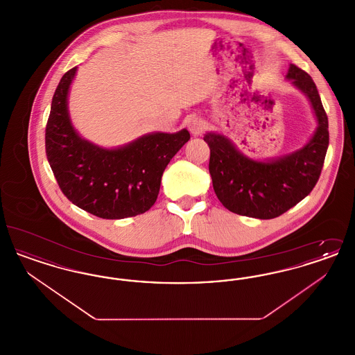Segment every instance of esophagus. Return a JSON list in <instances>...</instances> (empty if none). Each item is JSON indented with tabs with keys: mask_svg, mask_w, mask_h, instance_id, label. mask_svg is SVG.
<instances>
[{
	"mask_svg": "<svg viewBox=\"0 0 355 355\" xmlns=\"http://www.w3.org/2000/svg\"><path fill=\"white\" fill-rule=\"evenodd\" d=\"M187 129L193 135H201L205 132V121L198 117H191L187 121Z\"/></svg>",
	"mask_w": 355,
	"mask_h": 355,
	"instance_id": "esophagus-1",
	"label": "esophagus"
}]
</instances>
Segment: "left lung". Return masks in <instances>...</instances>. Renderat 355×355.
Masks as SVG:
<instances>
[{"label": "left lung", "instance_id": "1", "mask_svg": "<svg viewBox=\"0 0 355 355\" xmlns=\"http://www.w3.org/2000/svg\"><path fill=\"white\" fill-rule=\"evenodd\" d=\"M286 80L310 102L317 129L304 146L270 159H253L236 149L226 135L209 132L203 139L210 148L209 171L220 203L230 211L271 220L310 194L321 175L329 146V121L311 77L290 65Z\"/></svg>", "mask_w": 355, "mask_h": 355}]
</instances>
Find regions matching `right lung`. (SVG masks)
Here are the masks:
<instances>
[{
	"label": "right lung",
	"mask_w": 355,
	"mask_h": 355,
	"mask_svg": "<svg viewBox=\"0 0 355 355\" xmlns=\"http://www.w3.org/2000/svg\"><path fill=\"white\" fill-rule=\"evenodd\" d=\"M77 67L57 86L46 123V157L69 201L105 220L135 217L152 207L170 159L190 139L186 129L154 132L113 149L78 135L69 114V90Z\"/></svg>",
	"instance_id": "add662e5"
}]
</instances>
